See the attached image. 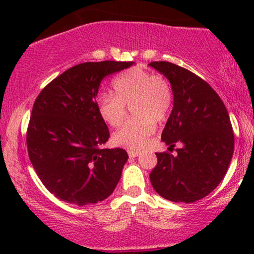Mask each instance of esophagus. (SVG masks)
Masks as SVG:
<instances>
[{"label":"esophagus","instance_id":"1","mask_svg":"<svg viewBox=\"0 0 254 254\" xmlns=\"http://www.w3.org/2000/svg\"><path fill=\"white\" fill-rule=\"evenodd\" d=\"M127 153H129V156L130 157H136V156H138L139 154H141V153H139V151H135V150H129V151H127Z\"/></svg>","mask_w":254,"mask_h":254}]
</instances>
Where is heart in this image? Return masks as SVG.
<instances>
[{"instance_id": "b5f03b06", "label": "heart", "mask_w": 254, "mask_h": 254, "mask_svg": "<svg viewBox=\"0 0 254 254\" xmlns=\"http://www.w3.org/2000/svg\"><path fill=\"white\" fill-rule=\"evenodd\" d=\"M113 93H101L97 99L100 117L111 127H118L127 116V105H132L136 118L125 122L113 133V142L130 150L144 148L155 131L156 122L168 116L172 89L167 81L154 72L132 68L113 80Z\"/></svg>"}]
</instances>
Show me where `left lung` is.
<instances>
[{"label":"left lung","mask_w":254,"mask_h":254,"mask_svg":"<svg viewBox=\"0 0 254 254\" xmlns=\"http://www.w3.org/2000/svg\"><path fill=\"white\" fill-rule=\"evenodd\" d=\"M170 81L173 110L161 139L177 155L156 153L150 173L154 190L165 199L193 203L208 196L226 176L233 153L234 133L228 111L217 93L196 74L170 62H151Z\"/></svg>","instance_id":"left-lung-1"}]
</instances>
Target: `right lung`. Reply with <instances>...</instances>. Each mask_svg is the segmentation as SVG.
I'll list each match as a JSON object with an SVG mask.
<instances>
[{"mask_svg": "<svg viewBox=\"0 0 254 254\" xmlns=\"http://www.w3.org/2000/svg\"><path fill=\"white\" fill-rule=\"evenodd\" d=\"M133 62H86L51 81L38 95L27 129L32 166L61 200L83 206L115 191L129 156L124 149H101L110 131L95 98L104 77Z\"/></svg>", "mask_w": 254, "mask_h": 254, "instance_id": "right-lung-1", "label": "right lung"}]
</instances>
